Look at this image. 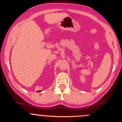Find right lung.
I'll use <instances>...</instances> for the list:
<instances>
[{
	"label": "right lung",
	"instance_id": "obj_1",
	"mask_svg": "<svg viewBox=\"0 0 122 122\" xmlns=\"http://www.w3.org/2000/svg\"><path fill=\"white\" fill-rule=\"evenodd\" d=\"M38 92H40V91H38Z\"/></svg>",
	"mask_w": 122,
	"mask_h": 122
}]
</instances>
